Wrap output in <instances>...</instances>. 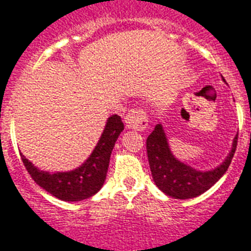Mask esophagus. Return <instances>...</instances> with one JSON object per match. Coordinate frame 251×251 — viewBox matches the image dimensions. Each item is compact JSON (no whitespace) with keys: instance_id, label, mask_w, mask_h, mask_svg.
<instances>
[{"instance_id":"obj_1","label":"esophagus","mask_w":251,"mask_h":251,"mask_svg":"<svg viewBox=\"0 0 251 251\" xmlns=\"http://www.w3.org/2000/svg\"><path fill=\"white\" fill-rule=\"evenodd\" d=\"M125 125L127 129H134L142 131L149 125V120H147L146 112L142 108L131 109L125 117Z\"/></svg>"}]
</instances>
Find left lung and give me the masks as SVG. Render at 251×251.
Instances as JSON below:
<instances>
[{"label": "left lung", "instance_id": "8db88e82", "mask_svg": "<svg viewBox=\"0 0 251 251\" xmlns=\"http://www.w3.org/2000/svg\"><path fill=\"white\" fill-rule=\"evenodd\" d=\"M236 147L237 135L233 139L232 150L223 163L213 170L200 171L183 163L172 154L167 135L160 122L147 137L146 141L152 180L163 194L181 200L200 196L216 184L227 171V167L236 152Z\"/></svg>", "mask_w": 251, "mask_h": 251}]
</instances>
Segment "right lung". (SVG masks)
Wrapping results in <instances>:
<instances>
[{
	"mask_svg": "<svg viewBox=\"0 0 251 251\" xmlns=\"http://www.w3.org/2000/svg\"><path fill=\"white\" fill-rule=\"evenodd\" d=\"M124 130L121 117L113 114L106 120L99 142L81 166L64 172L39 170L21 154L25 167L36 184L63 201H81L96 195L104 185L114 143Z\"/></svg>",
	"mask_w": 251,
	"mask_h": 251,
	"instance_id": "1",
	"label": "right lung"
}]
</instances>
